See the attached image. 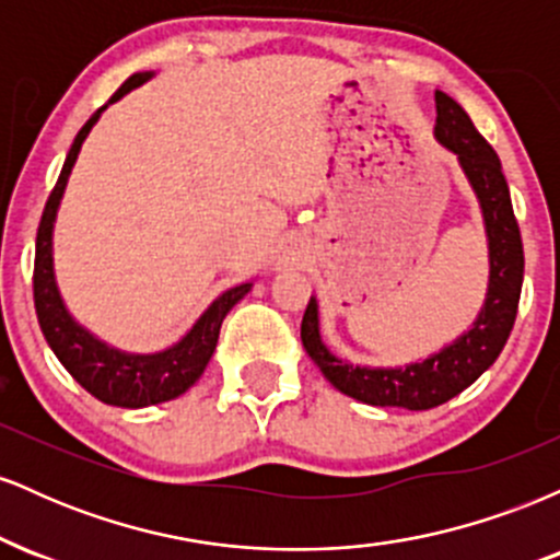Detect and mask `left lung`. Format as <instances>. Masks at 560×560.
<instances>
[{"label":"left lung","mask_w":560,"mask_h":560,"mask_svg":"<svg viewBox=\"0 0 560 560\" xmlns=\"http://www.w3.org/2000/svg\"><path fill=\"white\" fill-rule=\"evenodd\" d=\"M434 139L458 158L460 171L479 199L481 221H485L490 281H487L485 305L477 320L440 352H432L423 361L395 365V369L355 365L334 355L320 339L316 298L307 302L300 326L302 347L318 365L320 374L329 378L331 387L378 408L429 410L471 387L498 361L500 350L511 337L518 298H522L524 247L503 165L453 96L434 92Z\"/></svg>","instance_id":"1"}]
</instances>
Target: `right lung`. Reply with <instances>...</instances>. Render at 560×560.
<instances>
[{"label": "right lung", "instance_id": "right-lung-1", "mask_svg": "<svg viewBox=\"0 0 560 560\" xmlns=\"http://www.w3.org/2000/svg\"><path fill=\"white\" fill-rule=\"evenodd\" d=\"M152 75H155L152 70H147V73H133L131 79L110 96L107 105H113V102H118L120 96H126L131 89L150 81ZM107 105L100 107V110L83 124L79 137L73 139L66 165H62L60 171V178H57L52 195L47 199V208H44L42 223H38L36 234L34 302L44 339L52 347L57 361L66 365L68 374L73 376L89 395H94L96 400L107 405H118V408H147V405L176 400L178 395H184V392L202 376L205 365L210 363V358H213L215 352L223 318H226L231 307L253 289V281L231 287L223 294H218V298L208 305V311L195 320V326H191L176 345L165 347V350L160 352L118 350V347L102 342V339L94 337L86 326H81L79 320L70 316L55 276V221L57 210H60L62 195H66L70 171H73L75 160H79L83 139L89 137V131H92L96 120H100V115L107 110Z\"/></svg>", "mask_w": 560, "mask_h": 560}]
</instances>
